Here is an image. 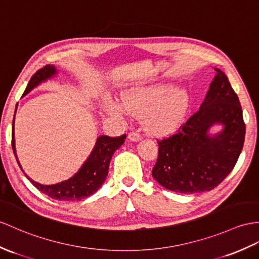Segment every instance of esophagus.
I'll list each match as a JSON object with an SVG mask.
<instances>
[{
    "instance_id": "1",
    "label": "esophagus",
    "mask_w": 259,
    "mask_h": 259,
    "mask_svg": "<svg viewBox=\"0 0 259 259\" xmlns=\"http://www.w3.org/2000/svg\"><path fill=\"white\" fill-rule=\"evenodd\" d=\"M127 137L131 142H134V143H137L141 141V135L138 134L137 132H131Z\"/></svg>"
}]
</instances>
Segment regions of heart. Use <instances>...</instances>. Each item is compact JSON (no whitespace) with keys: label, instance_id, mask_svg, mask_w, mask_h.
Here are the masks:
<instances>
[{"label":"heart","instance_id":"b5f03b06","mask_svg":"<svg viewBox=\"0 0 259 259\" xmlns=\"http://www.w3.org/2000/svg\"><path fill=\"white\" fill-rule=\"evenodd\" d=\"M190 105L189 93L185 89H174L171 84L157 83L134 87L123 93L122 103L108 99L104 110L111 115L122 116L126 113L144 116L147 133L156 137L174 134L184 122Z\"/></svg>","mask_w":259,"mask_h":259}]
</instances>
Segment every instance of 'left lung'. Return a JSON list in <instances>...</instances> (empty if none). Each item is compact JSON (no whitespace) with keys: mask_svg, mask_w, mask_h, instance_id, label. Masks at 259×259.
<instances>
[{"mask_svg":"<svg viewBox=\"0 0 259 259\" xmlns=\"http://www.w3.org/2000/svg\"><path fill=\"white\" fill-rule=\"evenodd\" d=\"M200 109L177 134L158 142V158L151 175L170 191L198 193L219 186L242 153L245 123L237 94L218 68ZM223 130L211 135L213 125Z\"/></svg>","mask_w":259,"mask_h":259,"instance_id":"8db88e82","label":"left lung"}]
</instances>
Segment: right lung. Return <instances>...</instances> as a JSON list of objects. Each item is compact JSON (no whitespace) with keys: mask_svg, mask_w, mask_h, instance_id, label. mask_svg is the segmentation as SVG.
<instances>
[{"mask_svg":"<svg viewBox=\"0 0 259 259\" xmlns=\"http://www.w3.org/2000/svg\"><path fill=\"white\" fill-rule=\"evenodd\" d=\"M58 73L59 71L57 70V68L54 65H47L39 69L29 80L26 89L23 93V97L26 96L39 84L44 83V82L55 78ZM14 123L15 114L13 117V128H12V148H13L18 166L22 169L24 175L26 176V178L40 192L48 195L52 199L60 201H78L96 193L99 190V188L102 187L106 176H108L110 161L113 154L116 149L122 146L126 138L125 134L119 137H109L105 135L99 136L89 157L72 177L55 185H41L39 182L34 181L25 174L21 162L18 160L15 147Z\"/></svg>","mask_w":259,"mask_h":259,"instance_id":"1","label":"right lung"}]
</instances>
